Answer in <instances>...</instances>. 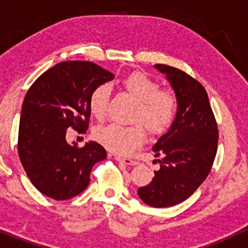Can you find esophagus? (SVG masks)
Wrapping results in <instances>:
<instances>
[{
	"instance_id": "1",
	"label": "esophagus",
	"mask_w": 248,
	"mask_h": 248,
	"mask_svg": "<svg viewBox=\"0 0 248 248\" xmlns=\"http://www.w3.org/2000/svg\"><path fill=\"white\" fill-rule=\"evenodd\" d=\"M116 160L121 161V163L126 164V165H137L138 161L135 159H131V158H126V157H122V155H116Z\"/></svg>"
}]
</instances>
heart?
Instances as JSON below:
<instances>
[{
  "label": "heart",
  "mask_w": 248,
  "mask_h": 248,
  "mask_svg": "<svg viewBox=\"0 0 248 248\" xmlns=\"http://www.w3.org/2000/svg\"><path fill=\"white\" fill-rule=\"evenodd\" d=\"M121 83L127 93L138 99L135 121L143 122L152 133H161L171 126L178 110V99L173 91L159 89V84L155 79L140 71L125 75ZM112 88L109 83L97 85L90 94L89 108L98 121L107 118ZM143 124L112 123L97 129L94 135L97 140L111 151L127 155L146 140V129Z\"/></svg>",
  "instance_id": "b5f03b06"
}]
</instances>
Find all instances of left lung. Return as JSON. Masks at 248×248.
<instances>
[{
	"label": "left lung",
	"instance_id": "obj_1",
	"mask_svg": "<svg viewBox=\"0 0 248 248\" xmlns=\"http://www.w3.org/2000/svg\"><path fill=\"white\" fill-rule=\"evenodd\" d=\"M166 75L178 99L176 119L152 150L159 159L152 182L138 188L139 198L152 207L184 202L206 179L218 149V125L205 88L183 70L155 64Z\"/></svg>",
	"mask_w": 248,
	"mask_h": 248
}]
</instances>
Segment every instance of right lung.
Returning a JSON list of instances; mask_svg holds the SVG:
<instances>
[{
	"mask_svg": "<svg viewBox=\"0 0 248 248\" xmlns=\"http://www.w3.org/2000/svg\"><path fill=\"white\" fill-rule=\"evenodd\" d=\"M113 74L87 61H66L52 66L32 83L24 97L17 151L30 182L55 200L76 197L88 187L93 165L107 158L101 144L79 147L66 141L69 127L85 133L89 98L97 85Z\"/></svg>",
	"mask_w": 248,
	"mask_h": 248,
	"instance_id": "1",
	"label": "right lung"
}]
</instances>
